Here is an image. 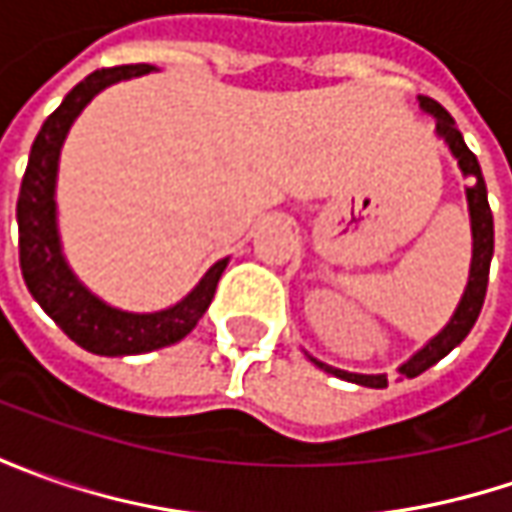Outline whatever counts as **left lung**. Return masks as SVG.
Instances as JSON below:
<instances>
[{"instance_id": "obj_1", "label": "left lung", "mask_w": 512, "mask_h": 512, "mask_svg": "<svg viewBox=\"0 0 512 512\" xmlns=\"http://www.w3.org/2000/svg\"><path fill=\"white\" fill-rule=\"evenodd\" d=\"M419 108L430 116H436V133L444 139V145L450 148V153L456 156L459 168H462L464 176L473 179V185L467 187V207H470V230H473V259H470V279H467V287H464V296L456 313L450 316V322L444 325V330L439 336H433L430 342L424 344L422 350L416 356H410L407 362L399 367V373L407 376V379H416L419 373H424L427 367L444 359L456 344L464 342V336L473 330L479 313H482L484 305V293H487V276H490V259H493V213H490V205H487V187H484L482 168H479V159L473 156V150L464 145L462 133L456 128L453 116L436 102V99H427V96H419ZM310 362L316 367H322L327 373L339 376L344 382L362 384V387H387V376L384 373H347V370H339V367H330V364L319 362L310 356Z\"/></svg>"}]
</instances>
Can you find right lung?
<instances>
[{
  "mask_svg": "<svg viewBox=\"0 0 512 512\" xmlns=\"http://www.w3.org/2000/svg\"><path fill=\"white\" fill-rule=\"evenodd\" d=\"M150 70H153L150 65L93 70L70 90L62 105L50 113L42 130L36 133L28 170L22 176L19 202H16L19 265L30 296L73 342L96 356H136L182 342L205 316L219 285V276L227 267V259H219L202 276V282L173 307L156 313H128L93 296L65 262L59 227H56V173H59V153L65 145V136L76 122V116L99 90Z\"/></svg>",
  "mask_w": 512,
  "mask_h": 512,
  "instance_id": "1",
  "label": "right lung"
}]
</instances>
